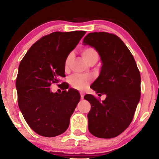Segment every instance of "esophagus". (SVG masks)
<instances>
[{
  "label": "esophagus",
  "mask_w": 159,
  "mask_h": 159,
  "mask_svg": "<svg viewBox=\"0 0 159 159\" xmlns=\"http://www.w3.org/2000/svg\"><path fill=\"white\" fill-rule=\"evenodd\" d=\"M80 98H81V99H83V97H84V95H85V94H84L83 92H80Z\"/></svg>",
  "instance_id": "esophagus-1"
}]
</instances>
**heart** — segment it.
I'll return each mask as SVG.
<instances>
[{"mask_svg": "<svg viewBox=\"0 0 159 159\" xmlns=\"http://www.w3.org/2000/svg\"><path fill=\"white\" fill-rule=\"evenodd\" d=\"M84 60L88 64L92 61H97L98 59V54L96 49L92 47H85L80 51ZM71 61V55H68L64 62V68L65 70L69 69ZM92 79L88 76L73 75L69 79V83L73 88L82 90L85 89L89 83L91 82Z\"/></svg>", "mask_w": 159, "mask_h": 159, "instance_id": "heart-1", "label": "heart"}]
</instances>
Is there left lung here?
<instances>
[{
  "mask_svg": "<svg viewBox=\"0 0 159 159\" xmlns=\"http://www.w3.org/2000/svg\"><path fill=\"white\" fill-rule=\"evenodd\" d=\"M83 43L98 52L102 63L100 74L90 88L98 96H107L102 102L91 94L84 96L91 104L89 131L98 138L116 137L131 123L140 101V71L132 53L115 34L89 33Z\"/></svg>",
  "mask_w": 159,
  "mask_h": 159,
  "instance_id": "1",
  "label": "left lung"
}]
</instances>
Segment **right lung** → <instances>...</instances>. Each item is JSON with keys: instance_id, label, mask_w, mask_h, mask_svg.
Wrapping results in <instances>:
<instances>
[{"instance_id": "1", "label": "right lung", "mask_w": 159, "mask_h": 159, "mask_svg": "<svg viewBox=\"0 0 159 159\" xmlns=\"http://www.w3.org/2000/svg\"><path fill=\"white\" fill-rule=\"evenodd\" d=\"M85 33H51L34 43L20 61L16 81L18 107L27 123L40 136H57L69 127L79 93L72 88L53 93L49 87L65 76V58Z\"/></svg>"}]
</instances>
